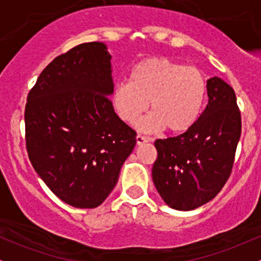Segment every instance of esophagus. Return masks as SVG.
Segmentation results:
<instances>
[{"instance_id": "1", "label": "esophagus", "mask_w": 261, "mask_h": 261, "mask_svg": "<svg viewBox=\"0 0 261 261\" xmlns=\"http://www.w3.org/2000/svg\"><path fill=\"white\" fill-rule=\"evenodd\" d=\"M145 142H148L147 137L142 136V135H137V136H136V143H137V145H139V146L143 145Z\"/></svg>"}]
</instances>
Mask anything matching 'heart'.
<instances>
[{"label": "heart", "mask_w": 261, "mask_h": 261, "mask_svg": "<svg viewBox=\"0 0 261 261\" xmlns=\"http://www.w3.org/2000/svg\"><path fill=\"white\" fill-rule=\"evenodd\" d=\"M206 93L207 83L199 68L166 58H148L133 68L128 83L114 87L112 104L116 115L133 125L149 101L152 113L140 122L142 130L166 127L172 134H182L199 119Z\"/></svg>", "instance_id": "b5f03b06"}]
</instances>
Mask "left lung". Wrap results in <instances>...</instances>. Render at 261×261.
I'll return each instance as SVG.
<instances>
[{
	"label": "left lung",
	"mask_w": 261,
	"mask_h": 261,
	"mask_svg": "<svg viewBox=\"0 0 261 261\" xmlns=\"http://www.w3.org/2000/svg\"><path fill=\"white\" fill-rule=\"evenodd\" d=\"M208 103L190 130L155 140L152 179L169 207L190 211L214 199L232 172L242 119L236 93L223 80L207 81Z\"/></svg>",
	"instance_id": "obj_1"
}]
</instances>
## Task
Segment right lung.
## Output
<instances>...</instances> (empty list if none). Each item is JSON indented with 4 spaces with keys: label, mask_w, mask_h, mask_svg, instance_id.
Returning <instances> with one entry per match:
<instances>
[{
    "label": "right lung",
    "mask_w": 261,
    "mask_h": 261,
    "mask_svg": "<svg viewBox=\"0 0 261 261\" xmlns=\"http://www.w3.org/2000/svg\"><path fill=\"white\" fill-rule=\"evenodd\" d=\"M110 54L77 45L44 68L27 98L25 146L35 172L59 199L94 208L112 193L136 133L114 112Z\"/></svg>",
    "instance_id": "obj_1"
}]
</instances>
